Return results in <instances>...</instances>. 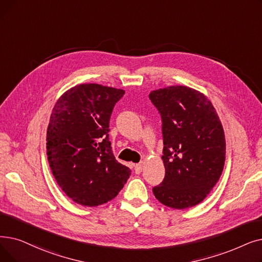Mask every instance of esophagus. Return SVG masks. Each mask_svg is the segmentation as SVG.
<instances>
[{
  "label": "esophagus",
  "mask_w": 262,
  "mask_h": 262,
  "mask_svg": "<svg viewBox=\"0 0 262 262\" xmlns=\"http://www.w3.org/2000/svg\"><path fill=\"white\" fill-rule=\"evenodd\" d=\"M142 168H143V164L139 163V164H136L135 165V172L136 173H140L142 171Z\"/></svg>",
  "instance_id": "34e87169"
}]
</instances>
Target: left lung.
Wrapping results in <instances>:
<instances>
[{
	"instance_id": "left-lung-1",
	"label": "left lung",
	"mask_w": 262,
	"mask_h": 262,
	"mask_svg": "<svg viewBox=\"0 0 262 262\" xmlns=\"http://www.w3.org/2000/svg\"><path fill=\"white\" fill-rule=\"evenodd\" d=\"M162 116L165 178L153 187L164 206L183 210L203 201L220 180L226 159L222 122L210 99L185 85L152 91Z\"/></svg>"
}]
</instances>
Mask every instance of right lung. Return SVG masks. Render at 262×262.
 Instances as JSON below:
<instances>
[{"label":"right lung","instance_id":"right-lung-1","mask_svg":"<svg viewBox=\"0 0 262 262\" xmlns=\"http://www.w3.org/2000/svg\"><path fill=\"white\" fill-rule=\"evenodd\" d=\"M125 91L97 83L70 89L56 100L47 128V156L56 183L73 201L96 207L115 198L130 169L111 150L109 121Z\"/></svg>","mask_w":262,"mask_h":262}]
</instances>
